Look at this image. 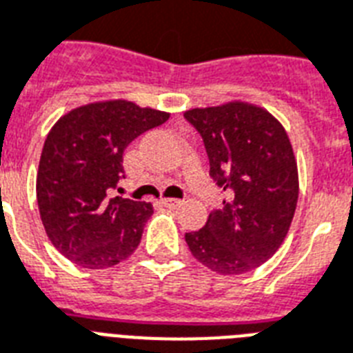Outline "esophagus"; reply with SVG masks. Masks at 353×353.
<instances>
[{
  "mask_svg": "<svg viewBox=\"0 0 353 353\" xmlns=\"http://www.w3.org/2000/svg\"><path fill=\"white\" fill-rule=\"evenodd\" d=\"M162 206H165V208H176L180 204V201L179 199H162Z\"/></svg>",
  "mask_w": 353,
  "mask_h": 353,
  "instance_id": "34e87169",
  "label": "esophagus"
}]
</instances>
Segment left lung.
Returning <instances> with one entry per match:
<instances>
[{
  "instance_id": "8db88e82",
  "label": "left lung",
  "mask_w": 353,
  "mask_h": 353,
  "mask_svg": "<svg viewBox=\"0 0 353 353\" xmlns=\"http://www.w3.org/2000/svg\"><path fill=\"white\" fill-rule=\"evenodd\" d=\"M201 134L210 176L226 193L201 230L185 243L204 267L243 274L280 248L299 201V171L285 128L247 103L193 108L184 114Z\"/></svg>"
}]
</instances>
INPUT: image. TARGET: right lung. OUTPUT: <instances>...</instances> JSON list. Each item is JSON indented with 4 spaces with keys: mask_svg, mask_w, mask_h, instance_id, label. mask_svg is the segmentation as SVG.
<instances>
[{
    "mask_svg": "<svg viewBox=\"0 0 353 353\" xmlns=\"http://www.w3.org/2000/svg\"><path fill=\"white\" fill-rule=\"evenodd\" d=\"M169 114L130 101L75 108L54 123L43 143L37 201L57 250L84 269L114 267L138 248L152 206L112 196L125 179L123 152Z\"/></svg>",
    "mask_w": 353,
    "mask_h": 353,
    "instance_id": "obj_1",
    "label": "right lung"
}]
</instances>
